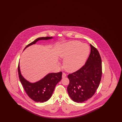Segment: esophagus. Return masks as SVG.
I'll use <instances>...</instances> for the list:
<instances>
[{"label": "esophagus", "mask_w": 122, "mask_h": 122, "mask_svg": "<svg viewBox=\"0 0 122 122\" xmlns=\"http://www.w3.org/2000/svg\"><path fill=\"white\" fill-rule=\"evenodd\" d=\"M66 76V74L65 73H63V74H62V77L64 78V77H65Z\"/></svg>", "instance_id": "34e87169"}]
</instances>
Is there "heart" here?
<instances>
[{
	"mask_svg": "<svg viewBox=\"0 0 122 122\" xmlns=\"http://www.w3.org/2000/svg\"><path fill=\"white\" fill-rule=\"evenodd\" d=\"M89 52L90 48L87 44L82 43L80 41H71L64 45L59 53V56L64 59V69L73 72L84 65Z\"/></svg>",
	"mask_w": 122,
	"mask_h": 122,
	"instance_id": "heart-1",
	"label": "heart"
}]
</instances>
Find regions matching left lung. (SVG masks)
<instances>
[{
	"mask_svg": "<svg viewBox=\"0 0 122 122\" xmlns=\"http://www.w3.org/2000/svg\"><path fill=\"white\" fill-rule=\"evenodd\" d=\"M91 53L81 69L70 74L67 91L75 102H83L91 98L98 87L102 76V59L97 49L90 44Z\"/></svg>",
	"mask_w": 122,
	"mask_h": 122,
	"instance_id": "1",
	"label": "left lung"
}]
</instances>
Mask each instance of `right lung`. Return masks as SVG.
Wrapping results in <instances>:
<instances>
[{"mask_svg":"<svg viewBox=\"0 0 122 122\" xmlns=\"http://www.w3.org/2000/svg\"><path fill=\"white\" fill-rule=\"evenodd\" d=\"M52 38V36L38 38L27 45L25 49L35 44L39 40H48ZM18 71L20 80L25 92L29 97L36 102H44L49 99L52 95L55 86L62 79V72H59L49 74L40 81L31 83L25 80L21 76L19 64L18 66Z\"/></svg>","mask_w":122,"mask_h":122,"instance_id":"add662e5","label":"right lung"}]
</instances>
